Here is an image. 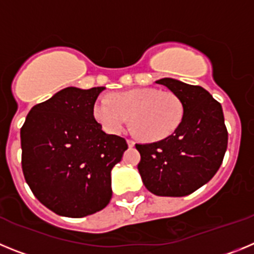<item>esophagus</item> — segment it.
Listing matches in <instances>:
<instances>
[{
    "label": "esophagus",
    "instance_id": "obj_1",
    "mask_svg": "<svg viewBox=\"0 0 254 254\" xmlns=\"http://www.w3.org/2000/svg\"><path fill=\"white\" fill-rule=\"evenodd\" d=\"M134 143H136V142H134L133 140H127V145H128L129 147H133Z\"/></svg>",
    "mask_w": 254,
    "mask_h": 254
}]
</instances>
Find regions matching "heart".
I'll return each instance as SVG.
<instances>
[{"mask_svg": "<svg viewBox=\"0 0 254 254\" xmlns=\"http://www.w3.org/2000/svg\"><path fill=\"white\" fill-rule=\"evenodd\" d=\"M93 116L107 133L120 134L129 120L141 140L156 142L178 128L183 105L172 91L140 87L114 93L111 99L100 96L94 103Z\"/></svg>", "mask_w": 254, "mask_h": 254, "instance_id": "obj_1", "label": "heart"}]
</instances>
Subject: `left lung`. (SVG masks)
Instances as JSON below:
<instances>
[{"mask_svg":"<svg viewBox=\"0 0 254 254\" xmlns=\"http://www.w3.org/2000/svg\"><path fill=\"white\" fill-rule=\"evenodd\" d=\"M183 105L178 128L152 143H136L142 183L156 196L183 197L206 185L216 174L228 147L223 108L203 87L164 77Z\"/></svg>","mask_w":254,"mask_h":254,"instance_id":"left-lung-1","label":"left lung"}]
</instances>
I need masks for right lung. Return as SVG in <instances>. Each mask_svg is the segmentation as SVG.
<instances>
[{"label": "right lung", "mask_w": 254, "mask_h": 254, "mask_svg": "<svg viewBox=\"0 0 254 254\" xmlns=\"http://www.w3.org/2000/svg\"><path fill=\"white\" fill-rule=\"evenodd\" d=\"M104 89H62L31 108L20 131L26 183L61 216L95 214L112 198L111 172L128 146L94 118V103Z\"/></svg>", "instance_id": "right-lung-1"}]
</instances>
